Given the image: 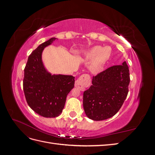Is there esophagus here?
I'll return each mask as SVG.
<instances>
[{
    "mask_svg": "<svg viewBox=\"0 0 155 155\" xmlns=\"http://www.w3.org/2000/svg\"><path fill=\"white\" fill-rule=\"evenodd\" d=\"M91 85V78L88 74H83L75 82V87L84 91Z\"/></svg>",
    "mask_w": 155,
    "mask_h": 155,
    "instance_id": "obj_1",
    "label": "esophagus"
}]
</instances>
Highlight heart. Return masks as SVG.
Instances as JSON below:
<instances>
[{"label": "heart", "mask_w": 155, "mask_h": 155, "mask_svg": "<svg viewBox=\"0 0 155 155\" xmlns=\"http://www.w3.org/2000/svg\"><path fill=\"white\" fill-rule=\"evenodd\" d=\"M107 48H101L100 46H97L92 48V50L86 55V58L87 59H91L95 58L91 64V69L92 71H99L107 61L110 54V51H107Z\"/></svg>", "instance_id": "heart-1"}]
</instances>
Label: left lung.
Returning <instances> with one entry per match:
<instances>
[{
	"label": "left lung",
	"mask_w": 155,
	"mask_h": 155,
	"mask_svg": "<svg viewBox=\"0 0 155 155\" xmlns=\"http://www.w3.org/2000/svg\"><path fill=\"white\" fill-rule=\"evenodd\" d=\"M92 85L83 93V108L88 118L104 120L119 111L129 92V69L124 61L93 76Z\"/></svg>",
	"instance_id": "1"
}]
</instances>
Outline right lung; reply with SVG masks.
Here are the masks:
<instances>
[{
  "instance_id": "obj_1",
  "label": "right lung",
  "mask_w": 155,
  "mask_h": 155,
  "mask_svg": "<svg viewBox=\"0 0 155 155\" xmlns=\"http://www.w3.org/2000/svg\"><path fill=\"white\" fill-rule=\"evenodd\" d=\"M55 39L52 37L32 51L28 59L23 79L28 104L36 113L46 118H55L61 113L68 94L74 87V76H51L42 63V51Z\"/></svg>"
}]
</instances>
